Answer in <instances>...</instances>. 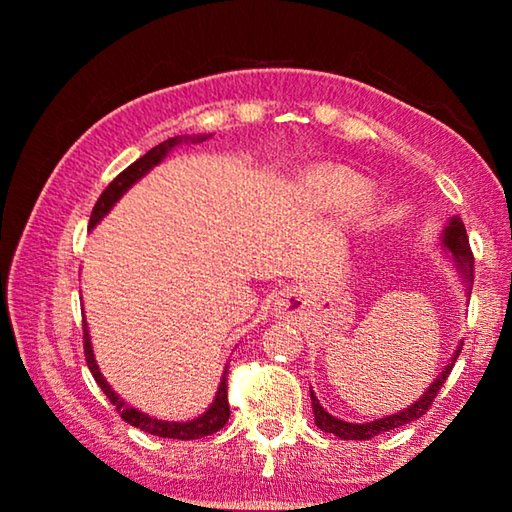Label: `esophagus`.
Segmentation results:
<instances>
[{
  "label": "esophagus",
  "instance_id": "34e87169",
  "mask_svg": "<svg viewBox=\"0 0 512 512\" xmlns=\"http://www.w3.org/2000/svg\"><path fill=\"white\" fill-rule=\"evenodd\" d=\"M284 311H287V305H282V314H284Z\"/></svg>",
  "mask_w": 512,
  "mask_h": 512
}]
</instances>
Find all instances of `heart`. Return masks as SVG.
Here are the masks:
<instances>
[{
    "label": "heart",
    "mask_w": 512,
    "mask_h": 512,
    "mask_svg": "<svg viewBox=\"0 0 512 512\" xmlns=\"http://www.w3.org/2000/svg\"><path fill=\"white\" fill-rule=\"evenodd\" d=\"M363 180L348 169H323L311 178V189L327 205H343L359 192ZM377 207V194L375 192H363V196L357 201V214L368 216L375 212Z\"/></svg>",
    "instance_id": "1"
}]
</instances>
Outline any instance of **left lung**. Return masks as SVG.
Segmentation results:
<instances>
[{"label": "left lung", "instance_id": "left-lung-1", "mask_svg": "<svg viewBox=\"0 0 512 512\" xmlns=\"http://www.w3.org/2000/svg\"><path fill=\"white\" fill-rule=\"evenodd\" d=\"M440 246H443L445 253L452 259L458 277H461L463 287H465V298L470 300V293H472V282H474V257H472V250H470V241H467V232H465V225L461 221V216H452V219L447 221L443 235H440ZM461 345H456V350L452 357H449L447 366L443 368V372H438V377L431 381L429 388H424V393L415 400L411 406H406V409L397 411L393 415H386V418H377V420H370V422H345L341 418H336V415L327 413L323 406H320L316 393L309 388V395H311V409H314V420H316V427L325 433H334V436H339L343 440H370L379 436V433L384 431H391L397 427H404V424H409L413 420H418L420 415L427 413V409L433 402V397L438 395L440 386L445 384V379L449 372L454 368V361L458 354H461Z\"/></svg>", "mask_w": 512, "mask_h": 512}]
</instances>
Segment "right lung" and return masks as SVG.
<instances>
[{"mask_svg": "<svg viewBox=\"0 0 512 512\" xmlns=\"http://www.w3.org/2000/svg\"><path fill=\"white\" fill-rule=\"evenodd\" d=\"M210 137L212 135H178V137H169V140H164L162 144L155 146V149H151L149 153L142 155L140 160H135L131 167H126L115 180H112V183L106 189H103V194L99 196V201H97V205H94L92 216H90V230L97 228L103 216H106L112 210V207L117 205L119 198L124 196L135 183H140V180L153 167H158V164L164 158H167L169 151H173L180 144L205 142V140H210ZM83 345H85V361H88V368L92 372L94 381H97L101 391L106 393V397L112 402V406H115V409H117V413H121V418H124L128 424H133V427H137L140 431L153 433V436H160V438L196 440V438L210 436V433H216L219 429H223L225 422H228L230 406H228V384H225V381H228V379H225V375H228V366H225V370H223L219 391H216L212 404L207 406V409L201 415H198V418L185 420V422H173V420H160V418H155V415H149V413H144L140 409H135V406H131L126 400H121V397L115 391H112V386L108 384L106 377L101 375L97 359H94V350H92V341H90V329H88V320H85V316H83Z\"/></svg>", "mask_w": 512, "mask_h": 512, "instance_id": "obj_1", "label": "right lung"}]
</instances>
